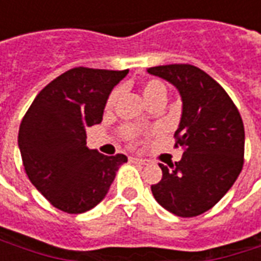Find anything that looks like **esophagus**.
<instances>
[{"mask_svg":"<svg viewBox=\"0 0 261 261\" xmlns=\"http://www.w3.org/2000/svg\"><path fill=\"white\" fill-rule=\"evenodd\" d=\"M131 162H134V164H138V165H147V159H142V158H136V156H131L130 158Z\"/></svg>","mask_w":261,"mask_h":261,"instance_id":"1","label":"esophagus"}]
</instances>
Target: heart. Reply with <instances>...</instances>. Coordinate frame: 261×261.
I'll list each match as a JSON object with an SVG mask.
<instances>
[{"instance_id": "heart-1", "label": "heart", "mask_w": 261, "mask_h": 261, "mask_svg": "<svg viewBox=\"0 0 261 261\" xmlns=\"http://www.w3.org/2000/svg\"><path fill=\"white\" fill-rule=\"evenodd\" d=\"M142 96L147 100V103H152L153 100L156 99H165L166 97V86L159 82V81L151 80L147 81L144 85H142ZM117 96H119V91H113L110 93V96L108 99V103H106V109L108 110H112L114 108V103L117 100ZM125 136L133 137L134 136V130L133 128H125L124 130Z\"/></svg>"}]
</instances>
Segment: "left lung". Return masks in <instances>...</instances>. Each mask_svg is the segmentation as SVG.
I'll use <instances>...</instances> for the list:
<instances>
[{
	"instance_id": "8db88e82",
	"label": "left lung",
	"mask_w": 261,
	"mask_h": 261,
	"mask_svg": "<svg viewBox=\"0 0 261 261\" xmlns=\"http://www.w3.org/2000/svg\"><path fill=\"white\" fill-rule=\"evenodd\" d=\"M147 71L175 86L183 103L175 131L176 147L180 145L183 155L175 164H159L162 179L151 190L169 213L197 217L213 208L241 173L243 121L224 88L194 65H159Z\"/></svg>"
}]
</instances>
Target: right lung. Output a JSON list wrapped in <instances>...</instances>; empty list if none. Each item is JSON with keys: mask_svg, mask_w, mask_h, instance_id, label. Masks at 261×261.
Listing matches in <instances>:
<instances>
[{"mask_svg": "<svg viewBox=\"0 0 261 261\" xmlns=\"http://www.w3.org/2000/svg\"><path fill=\"white\" fill-rule=\"evenodd\" d=\"M128 74L76 67L44 86L22 120L18 136L26 175L54 207L82 214L108 194L127 156L86 147V127L99 124L109 95Z\"/></svg>", "mask_w": 261, "mask_h": 261, "instance_id": "1", "label": "right lung"}]
</instances>
